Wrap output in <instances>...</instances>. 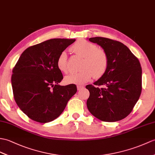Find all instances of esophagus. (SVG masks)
<instances>
[{
  "mask_svg": "<svg viewBox=\"0 0 155 155\" xmlns=\"http://www.w3.org/2000/svg\"><path fill=\"white\" fill-rule=\"evenodd\" d=\"M84 88V86H82V85H78V86H77V89H78V91H81V90L83 89Z\"/></svg>",
  "mask_w": 155,
  "mask_h": 155,
  "instance_id": "obj_1",
  "label": "esophagus"
}]
</instances>
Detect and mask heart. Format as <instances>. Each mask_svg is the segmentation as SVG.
Returning <instances> with one entry per match:
<instances>
[{
    "mask_svg": "<svg viewBox=\"0 0 155 155\" xmlns=\"http://www.w3.org/2000/svg\"><path fill=\"white\" fill-rule=\"evenodd\" d=\"M71 51L83 57L80 71L71 73L64 78L68 84H82L94 77H102L108 67V56L105 50L98 48L96 44L86 40H79L71 47ZM57 67L63 73L69 71L68 56L66 51H62L57 60Z\"/></svg>",
    "mask_w": 155,
    "mask_h": 155,
    "instance_id": "obj_1",
    "label": "heart"
}]
</instances>
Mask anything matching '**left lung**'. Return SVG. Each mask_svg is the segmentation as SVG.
<instances>
[{
  "instance_id": "obj_1",
  "label": "left lung",
  "mask_w": 155,
  "mask_h": 155,
  "mask_svg": "<svg viewBox=\"0 0 155 155\" xmlns=\"http://www.w3.org/2000/svg\"><path fill=\"white\" fill-rule=\"evenodd\" d=\"M89 41L101 46L108 56V67L94 85L86 102L93 116L107 122L120 121L131 112L142 91V69L139 59L126 45L109 38L95 37Z\"/></svg>"
}]
</instances>
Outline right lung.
<instances>
[{
	"mask_svg": "<svg viewBox=\"0 0 155 155\" xmlns=\"http://www.w3.org/2000/svg\"><path fill=\"white\" fill-rule=\"evenodd\" d=\"M74 39L55 38L29 47L12 70L14 98L31 120L48 123L58 117L77 91V86H60L61 71L57 67L59 54Z\"/></svg>",
	"mask_w": 155,
	"mask_h": 155,
	"instance_id": "add662e5",
	"label": "right lung"
}]
</instances>
